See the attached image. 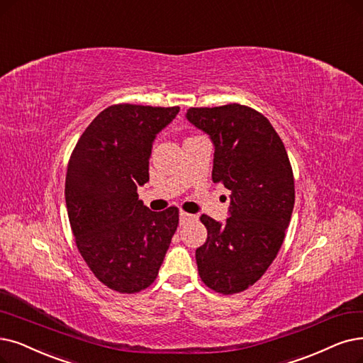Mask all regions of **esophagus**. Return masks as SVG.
Segmentation results:
<instances>
[{
	"label": "esophagus",
	"mask_w": 363,
	"mask_h": 363,
	"mask_svg": "<svg viewBox=\"0 0 363 363\" xmlns=\"http://www.w3.org/2000/svg\"><path fill=\"white\" fill-rule=\"evenodd\" d=\"M194 219H195L194 214H189V213H186V211H180V225H186L187 222H191Z\"/></svg>",
	"instance_id": "esophagus-1"
}]
</instances>
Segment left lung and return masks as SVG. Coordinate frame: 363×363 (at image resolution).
Returning <instances> with one entry per match:
<instances>
[{
    "mask_svg": "<svg viewBox=\"0 0 363 363\" xmlns=\"http://www.w3.org/2000/svg\"><path fill=\"white\" fill-rule=\"evenodd\" d=\"M214 144L211 177L230 191L225 223L202 214L207 241L195 257L201 280L232 295L255 284L277 256L295 204L294 172L269 121L241 104L189 108Z\"/></svg>",
    "mask_w": 363,
    "mask_h": 363,
    "instance_id": "1",
    "label": "left lung"
}]
</instances>
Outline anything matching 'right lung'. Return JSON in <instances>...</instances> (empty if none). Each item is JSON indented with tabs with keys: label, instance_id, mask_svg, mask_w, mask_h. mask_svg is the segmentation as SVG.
I'll return each mask as SVG.
<instances>
[{
	"label": "right lung",
	"instance_id": "obj_1",
	"mask_svg": "<svg viewBox=\"0 0 363 363\" xmlns=\"http://www.w3.org/2000/svg\"><path fill=\"white\" fill-rule=\"evenodd\" d=\"M180 107L116 104L84 129L71 153L65 202L77 249L95 277L121 294L149 287L179 225V208L152 211L137 187L149 182L156 135Z\"/></svg>",
	"mask_w": 363,
	"mask_h": 363
}]
</instances>
